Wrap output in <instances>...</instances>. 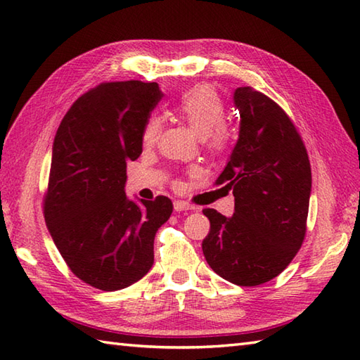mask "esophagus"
<instances>
[{
    "label": "esophagus",
    "mask_w": 360,
    "mask_h": 360,
    "mask_svg": "<svg viewBox=\"0 0 360 360\" xmlns=\"http://www.w3.org/2000/svg\"><path fill=\"white\" fill-rule=\"evenodd\" d=\"M174 210L176 212H184V210H195V205L187 201H174Z\"/></svg>",
    "instance_id": "esophagus-1"
}]
</instances>
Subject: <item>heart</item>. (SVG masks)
<instances>
[{
	"mask_svg": "<svg viewBox=\"0 0 360 360\" xmlns=\"http://www.w3.org/2000/svg\"><path fill=\"white\" fill-rule=\"evenodd\" d=\"M176 112L184 119L196 136L204 137L213 148H221L227 141V129L223 125L226 108L215 89L196 86L186 91L174 106ZM160 133V119L151 116L142 128V143L153 145Z\"/></svg>",
	"mask_w": 360,
	"mask_h": 360,
	"instance_id": "obj_1",
	"label": "heart"
}]
</instances>
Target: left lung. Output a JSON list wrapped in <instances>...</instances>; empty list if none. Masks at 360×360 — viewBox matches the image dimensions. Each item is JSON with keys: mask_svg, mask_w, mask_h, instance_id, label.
Masks as SVG:
<instances>
[{"mask_svg": "<svg viewBox=\"0 0 360 360\" xmlns=\"http://www.w3.org/2000/svg\"><path fill=\"white\" fill-rule=\"evenodd\" d=\"M240 134L217 184L235 196L227 218L204 209L210 231L202 241L209 266L238 286H258L292 262L307 233L311 165L292 120L272 98L236 88Z\"/></svg>", "mask_w": 360, "mask_h": 360, "instance_id": "8db88e82", "label": "left lung"}]
</instances>
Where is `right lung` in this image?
Segmentation results:
<instances>
[{
  "label": "right lung",
  "mask_w": 360,
  "mask_h": 360,
  "mask_svg": "<svg viewBox=\"0 0 360 360\" xmlns=\"http://www.w3.org/2000/svg\"><path fill=\"white\" fill-rule=\"evenodd\" d=\"M162 93L158 83L106 82L80 96L52 145L44 219L75 277L119 290L147 274L155 236L170 218L167 196L125 195L127 162L142 153V128Z\"/></svg>",
  "instance_id": "1"
}]
</instances>
